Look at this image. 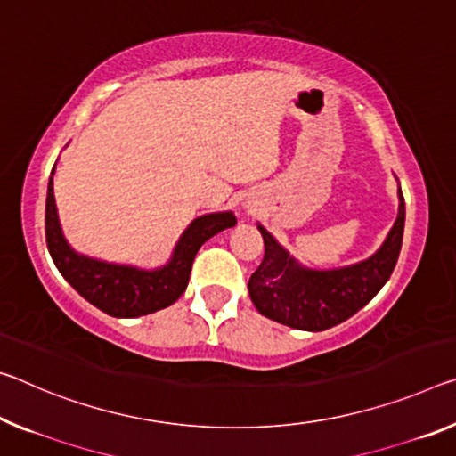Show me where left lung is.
<instances>
[{
    "mask_svg": "<svg viewBox=\"0 0 456 456\" xmlns=\"http://www.w3.org/2000/svg\"><path fill=\"white\" fill-rule=\"evenodd\" d=\"M406 205L400 191V213L379 251L365 262L341 270H305L259 225L265 254L251 273L248 290L256 308L286 327L319 332L351 319L392 276L402 249Z\"/></svg>",
    "mask_w": 456,
    "mask_h": 456,
    "instance_id": "1",
    "label": "left lung"
}]
</instances>
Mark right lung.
Segmentation results:
<instances>
[{
	"instance_id": "obj_1",
	"label": "right lung",
	"mask_w": 456,
	"mask_h": 456,
	"mask_svg": "<svg viewBox=\"0 0 456 456\" xmlns=\"http://www.w3.org/2000/svg\"><path fill=\"white\" fill-rule=\"evenodd\" d=\"M54 172V168H53ZM233 213H213L199 216L184 231L183 240L176 245L175 257L162 270L143 272L135 267L113 265L97 259L77 256L64 241L56 215L53 176L48 180L45 233L53 262L59 267L64 280L75 290L103 313L118 319L150 314L156 310L175 305L189 286L192 262L200 245L223 229L235 227Z\"/></svg>"
}]
</instances>
